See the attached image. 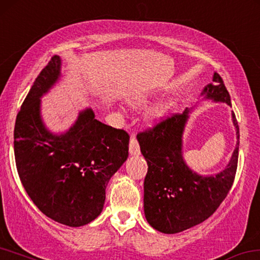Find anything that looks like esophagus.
Wrapping results in <instances>:
<instances>
[{"mask_svg":"<svg viewBox=\"0 0 260 260\" xmlns=\"http://www.w3.org/2000/svg\"><path fill=\"white\" fill-rule=\"evenodd\" d=\"M129 152L131 155H138L141 153V150H139V144L136 139L135 136L130 138V144H129Z\"/></svg>","mask_w":260,"mask_h":260,"instance_id":"obj_1","label":"esophagus"}]
</instances>
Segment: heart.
Here are the masks:
<instances>
[{
  "instance_id": "1",
  "label": "heart",
  "mask_w": 260,
  "mask_h": 260,
  "mask_svg": "<svg viewBox=\"0 0 260 260\" xmlns=\"http://www.w3.org/2000/svg\"><path fill=\"white\" fill-rule=\"evenodd\" d=\"M142 102H143V100H139V101L135 102V105H141ZM167 110H169V105H167L166 102H161V103H159L158 106H155L153 109L150 111V115L154 118L155 117H160L166 113Z\"/></svg>"
}]
</instances>
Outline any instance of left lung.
Wrapping results in <instances>:
<instances>
[{
    "mask_svg": "<svg viewBox=\"0 0 260 260\" xmlns=\"http://www.w3.org/2000/svg\"><path fill=\"white\" fill-rule=\"evenodd\" d=\"M213 81L203 88V99L231 107L230 95L216 72ZM189 114L186 108L182 114L167 117L137 136L149 166L144 180V213L149 224L164 234L181 233L210 217L229 193L236 175L239 127L234 111L236 147L225 169L214 175L197 173L183 159L182 136Z\"/></svg>",
    "mask_w": 260,
    "mask_h": 260,
    "instance_id": "obj_1",
    "label": "left lung"
}]
</instances>
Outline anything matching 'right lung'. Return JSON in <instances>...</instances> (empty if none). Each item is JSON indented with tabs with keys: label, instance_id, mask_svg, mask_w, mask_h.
<instances>
[{
	"label": "right lung",
	"instance_id": "1",
	"mask_svg": "<svg viewBox=\"0 0 260 260\" xmlns=\"http://www.w3.org/2000/svg\"><path fill=\"white\" fill-rule=\"evenodd\" d=\"M60 77L61 59L54 55L16 118L15 160L24 189L44 215L81 226L101 214L108 182L129 155L130 137L98 121L91 108L80 111L65 133H51L43 121L41 99Z\"/></svg>",
	"mask_w": 260,
	"mask_h": 260
}]
</instances>
